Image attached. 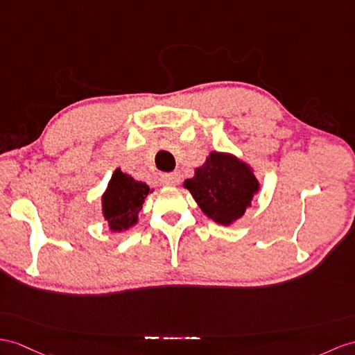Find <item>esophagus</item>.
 Instances as JSON below:
<instances>
[{
    "label": "esophagus",
    "instance_id": "obj_1",
    "mask_svg": "<svg viewBox=\"0 0 355 355\" xmlns=\"http://www.w3.org/2000/svg\"><path fill=\"white\" fill-rule=\"evenodd\" d=\"M179 173L178 171H173V173H166V175H162L161 180L164 185H168V187H175L179 184Z\"/></svg>",
    "mask_w": 355,
    "mask_h": 355
}]
</instances>
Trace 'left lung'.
Returning <instances> with one entry per match:
<instances>
[{
	"label": "left lung",
	"mask_w": 355,
	"mask_h": 355,
	"mask_svg": "<svg viewBox=\"0 0 355 355\" xmlns=\"http://www.w3.org/2000/svg\"><path fill=\"white\" fill-rule=\"evenodd\" d=\"M184 188L207 218L230 227L244 217L261 184L248 162L229 152L212 150L194 176L184 180Z\"/></svg>",
	"instance_id": "1"
}]
</instances>
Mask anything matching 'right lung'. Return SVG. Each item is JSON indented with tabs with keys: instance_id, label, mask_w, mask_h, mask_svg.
Masks as SVG:
<instances>
[{
	"instance_id": "add662e5",
	"label": "right lung",
	"mask_w": 355,
	"mask_h": 355,
	"mask_svg": "<svg viewBox=\"0 0 355 355\" xmlns=\"http://www.w3.org/2000/svg\"><path fill=\"white\" fill-rule=\"evenodd\" d=\"M153 193L146 182L116 168L102 194V217L111 232H126L137 226L138 214L148 194Z\"/></svg>"
}]
</instances>
